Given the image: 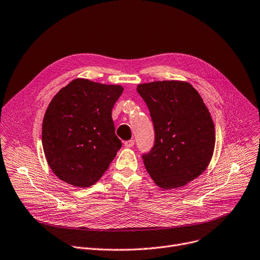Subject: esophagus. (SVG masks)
<instances>
[{
	"mask_svg": "<svg viewBox=\"0 0 260 260\" xmlns=\"http://www.w3.org/2000/svg\"><path fill=\"white\" fill-rule=\"evenodd\" d=\"M134 144H135V140H133V139L127 140V141L124 142V146H125V147H133Z\"/></svg>",
	"mask_w": 260,
	"mask_h": 260,
	"instance_id": "34e87169",
	"label": "esophagus"
}]
</instances>
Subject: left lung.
Returning a JSON list of instances; mask_svg holds the SVG:
<instances>
[{"label":"left lung","mask_w":260,"mask_h":260,"mask_svg":"<svg viewBox=\"0 0 260 260\" xmlns=\"http://www.w3.org/2000/svg\"><path fill=\"white\" fill-rule=\"evenodd\" d=\"M155 131L152 151L142 155L145 169L165 189L196 179L212 159L215 126L198 91L187 82L156 81L139 84Z\"/></svg>","instance_id":"left-lung-1"}]
</instances>
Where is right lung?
<instances>
[{"label": "right lung", "mask_w": 260, "mask_h": 260, "mask_svg": "<svg viewBox=\"0 0 260 260\" xmlns=\"http://www.w3.org/2000/svg\"><path fill=\"white\" fill-rule=\"evenodd\" d=\"M122 92L120 85L78 78L52 98L43 119L42 144L59 179L88 187L108 169L122 145L112 119Z\"/></svg>", "instance_id": "right-lung-1"}]
</instances>
